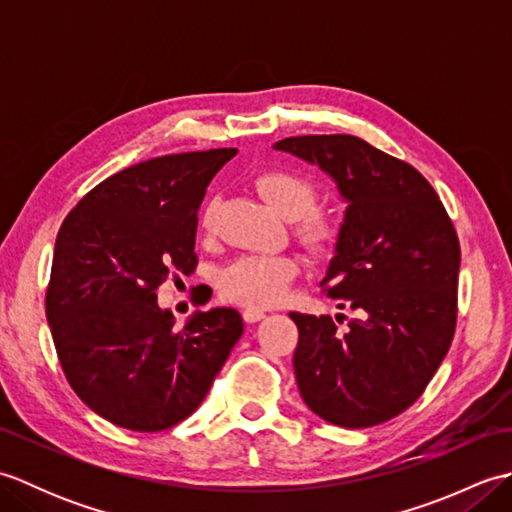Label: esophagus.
Returning a JSON list of instances; mask_svg holds the SVG:
<instances>
[{
    "label": "esophagus",
    "mask_w": 512,
    "mask_h": 512,
    "mask_svg": "<svg viewBox=\"0 0 512 512\" xmlns=\"http://www.w3.org/2000/svg\"><path fill=\"white\" fill-rule=\"evenodd\" d=\"M242 317H244L246 323H257V321H262L266 317V312L259 310V308H246L242 312Z\"/></svg>",
    "instance_id": "obj_1"
}]
</instances>
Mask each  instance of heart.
Masks as SVG:
<instances>
[{
  "mask_svg": "<svg viewBox=\"0 0 512 512\" xmlns=\"http://www.w3.org/2000/svg\"><path fill=\"white\" fill-rule=\"evenodd\" d=\"M257 191L286 220H295V231L306 246L325 250L334 244L339 226L328 213L308 211L314 202V187L299 173L268 171L257 178ZM295 262L279 255H246L220 275L226 299L248 308L273 306L295 277Z\"/></svg>",
  "mask_w": 512,
  "mask_h": 512,
  "instance_id": "heart-1",
  "label": "heart"
}]
</instances>
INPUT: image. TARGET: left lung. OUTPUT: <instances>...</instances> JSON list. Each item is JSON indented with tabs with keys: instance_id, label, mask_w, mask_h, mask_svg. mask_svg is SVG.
<instances>
[{
	"instance_id": "left-lung-1",
	"label": "left lung",
	"mask_w": 512,
	"mask_h": 512,
	"mask_svg": "<svg viewBox=\"0 0 512 512\" xmlns=\"http://www.w3.org/2000/svg\"><path fill=\"white\" fill-rule=\"evenodd\" d=\"M273 147L328 173L347 204L321 286L356 317L341 332L325 314L290 312L299 394L336 427L387 422L416 402L449 352L458 235L431 184L363 138L292 136Z\"/></svg>"
}]
</instances>
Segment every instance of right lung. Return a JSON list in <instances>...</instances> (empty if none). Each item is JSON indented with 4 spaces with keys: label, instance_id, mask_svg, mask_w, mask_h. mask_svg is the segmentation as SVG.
<instances>
[{
    "label": "right lung",
    "instance_id": "1",
    "mask_svg": "<svg viewBox=\"0 0 512 512\" xmlns=\"http://www.w3.org/2000/svg\"><path fill=\"white\" fill-rule=\"evenodd\" d=\"M237 149L138 162L85 195L61 224L46 319L65 378L101 418L162 431L200 407L244 332L239 312H193L173 330L156 290L193 273L198 209Z\"/></svg>",
    "mask_w": 512,
    "mask_h": 512
}]
</instances>
